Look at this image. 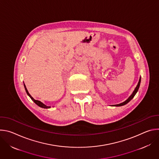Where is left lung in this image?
I'll list each match as a JSON object with an SVG mask.
<instances>
[{"instance_id": "8db88e82", "label": "left lung", "mask_w": 159, "mask_h": 159, "mask_svg": "<svg viewBox=\"0 0 159 159\" xmlns=\"http://www.w3.org/2000/svg\"><path fill=\"white\" fill-rule=\"evenodd\" d=\"M140 82H141V77L140 78V79H139V83H138V84H137V87H135V89H134V91L133 92V93L131 94V96L125 101H124L123 102H122V103H120V104H116V105H113V106H124V105H125V104H126L127 103H128L133 98H134V96H135V94H137V91L139 90V87H140Z\"/></svg>"}]
</instances>
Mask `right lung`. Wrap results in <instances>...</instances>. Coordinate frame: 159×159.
Here are the masks:
<instances>
[{
  "label": "right lung",
  "mask_w": 159,
  "mask_h": 159,
  "mask_svg": "<svg viewBox=\"0 0 159 159\" xmlns=\"http://www.w3.org/2000/svg\"><path fill=\"white\" fill-rule=\"evenodd\" d=\"M24 86H25V90H26V93H27V94L30 96V98L31 99V100L32 101H34V102L36 104H37L38 106H39V107H42V108H44V109H48V108H50V107H51L50 106H47V105H45V104H44L43 102H41V101H38V100H35L30 94V93H28V90H27V88H26V85H25V84H24Z\"/></svg>",
  "instance_id": "right-lung-1"
}]
</instances>
